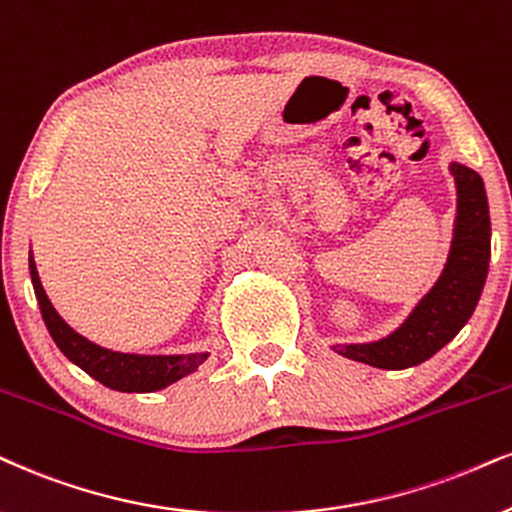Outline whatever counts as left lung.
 <instances>
[{
    "label": "left lung",
    "mask_w": 512,
    "mask_h": 512,
    "mask_svg": "<svg viewBox=\"0 0 512 512\" xmlns=\"http://www.w3.org/2000/svg\"><path fill=\"white\" fill-rule=\"evenodd\" d=\"M458 206L451 251L434 287L387 337L365 344H334L339 356L382 370L425 363L463 330L482 296L489 273L491 220L487 189L475 170L451 161Z\"/></svg>",
    "instance_id": "obj_1"
}]
</instances>
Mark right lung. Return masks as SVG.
<instances>
[{
  "label": "right lung",
  "mask_w": 512,
  "mask_h": 512,
  "mask_svg": "<svg viewBox=\"0 0 512 512\" xmlns=\"http://www.w3.org/2000/svg\"><path fill=\"white\" fill-rule=\"evenodd\" d=\"M30 277L37 304H40L44 325L68 361L85 370L87 375L102 382L104 387L128 394H149V391L166 389L168 384L182 380L206 361L208 353H173V356H144V353H121L104 349V346L90 342L73 330L66 320L56 313V308L44 294V287L37 275L33 251H30Z\"/></svg>",
  "instance_id": "obj_1"
}]
</instances>
